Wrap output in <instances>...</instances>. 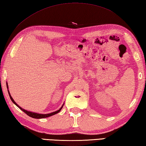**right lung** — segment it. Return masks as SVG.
<instances>
[{"mask_svg":"<svg viewBox=\"0 0 146 146\" xmlns=\"http://www.w3.org/2000/svg\"><path fill=\"white\" fill-rule=\"evenodd\" d=\"M6 86H7V89H8V85H7V83H6ZM7 91H8V93H9V97H10V99L11 100V101L13 102V103H15V104L17 106V107L20 108V109L22 110L23 112H24L26 114L28 115L29 116H30V117H33V118H35V119H41V118H46V117H50V116H52V115H54L55 114H56V113H59L60 110L62 109V108L63 107V105H64V104L62 105V106L61 107H60V108L59 110H58L57 111H55V112H52L50 113H46V114H41V113H35V112H30V111H27L25 109H23V108H21L19 105H18L17 103H16L14 100L13 99V98L11 97V96L10 94V92L9 91V90H7Z\"/></svg>","mask_w":146,"mask_h":146,"instance_id":"obj_1","label":"right lung"}]
</instances>
